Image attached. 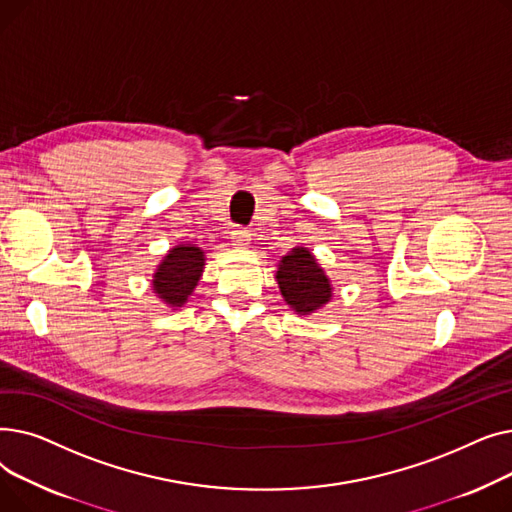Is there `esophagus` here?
Masks as SVG:
<instances>
[{"label": "esophagus", "instance_id": "esophagus-1", "mask_svg": "<svg viewBox=\"0 0 512 512\" xmlns=\"http://www.w3.org/2000/svg\"><path fill=\"white\" fill-rule=\"evenodd\" d=\"M230 238H232V245L234 247H247L249 245V240H251V234H249V230L247 228H234L232 232H230Z\"/></svg>", "mask_w": 512, "mask_h": 512}]
</instances>
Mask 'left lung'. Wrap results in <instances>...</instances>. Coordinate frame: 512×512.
<instances>
[{"label": "left lung", "mask_w": 512, "mask_h": 512, "mask_svg": "<svg viewBox=\"0 0 512 512\" xmlns=\"http://www.w3.org/2000/svg\"><path fill=\"white\" fill-rule=\"evenodd\" d=\"M276 280L284 301L299 315L315 313L332 299L330 278L305 247H294L282 257Z\"/></svg>", "instance_id": "8db88e82"}]
</instances>
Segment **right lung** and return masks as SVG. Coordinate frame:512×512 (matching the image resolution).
Segmentation results:
<instances>
[{
	"mask_svg": "<svg viewBox=\"0 0 512 512\" xmlns=\"http://www.w3.org/2000/svg\"><path fill=\"white\" fill-rule=\"evenodd\" d=\"M205 253L195 245H176L161 259L151 280L157 299L168 307H182L201 280Z\"/></svg>",
	"mask_w": 512,
	"mask_h": 512,
	"instance_id": "add662e5",
	"label": "right lung"
}]
</instances>
